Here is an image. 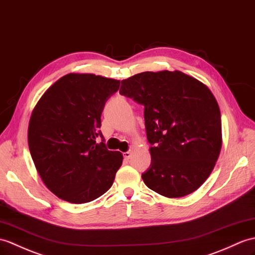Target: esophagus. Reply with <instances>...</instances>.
Returning <instances> with one entry per match:
<instances>
[{"mask_svg":"<svg viewBox=\"0 0 255 255\" xmlns=\"http://www.w3.org/2000/svg\"><path fill=\"white\" fill-rule=\"evenodd\" d=\"M131 155H132V153L130 152V151L124 153V157H125V159H129L130 157H131Z\"/></svg>","mask_w":255,"mask_h":255,"instance_id":"1","label":"esophagus"}]
</instances>
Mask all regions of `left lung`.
<instances>
[{"instance_id":"1","label":"left lung","mask_w":255,"mask_h":255,"mask_svg":"<svg viewBox=\"0 0 255 255\" xmlns=\"http://www.w3.org/2000/svg\"><path fill=\"white\" fill-rule=\"evenodd\" d=\"M120 93L144 106L151 165L142 179L166 198L194 192L222 149L221 111L203 82L179 70L144 72L122 80Z\"/></svg>"}]
</instances>
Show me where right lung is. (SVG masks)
I'll return each mask as SVG.
<instances>
[{"instance_id": "1", "label": "right lung", "mask_w": 255, "mask_h": 255, "mask_svg": "<svg viewBox=\"0 0 255 255\" xmlns=\"http://www.w3.org/2000/svg\"><path fill=\"white\" fill-rule=\"evenodd\" d=\"M121 81L67 74L54 82L30 116L28 144L45 187L70 203L90 202L112 187L123 154L98 143L101 114Z\"/></svg>"}]
</instances>
